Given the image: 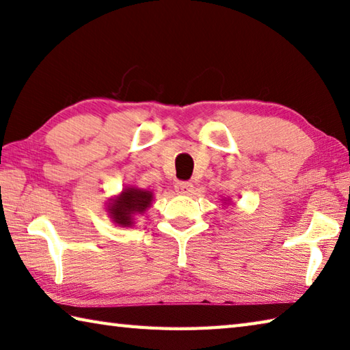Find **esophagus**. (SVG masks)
I'll return each instance as SVG.
<instances>
[{"label": "esophagus", "instance_id": "esophagus-1", "mask_svg": "<svg viewBox=\"0 0 350 350\" xmlns=\"http://www.w3.org/2000/svg\"><path fill=\"white\" fill-rule=\"evenodd\" d=\"M174 189H176L177 194H189L191 191L194 189V187H193V183H191V182L180 180V182H177L174 185Z\"/></svg>", "mask_w": 350, "mask_h": 350}]
</instances>
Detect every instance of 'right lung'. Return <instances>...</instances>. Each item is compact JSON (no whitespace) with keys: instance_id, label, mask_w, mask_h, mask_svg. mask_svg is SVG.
Masks as SVG:
<instances>
[{"instance_id":"obj_1","label":"right lung","mask_w":350,"mask_h":350,"mask_svg":"<svg viewBox=\"0 0 350 350\" xmlns=\"http://www.w3.org/2000/svg\"><path fill=\"white\" fill-rule=\"evenodd\" d=\"M153 200V194L150 191L139 188H126L122 194L111 203V217L120 226H132L133 215L142 214Z\"/></svg>"}]
</instances>
